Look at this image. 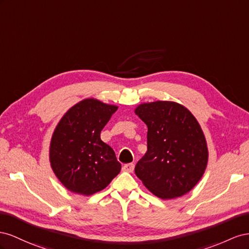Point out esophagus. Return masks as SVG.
Segmentation results:
<instances>
[{
	"mask_svg": "<svg viewBox=\"0 0 249 249\" xmlns=\"http://www.w3.org/2000/svg\"><path fill=\"white\" fill-rule=\"evenodd\" d=\"M134 170V165L133 164H126L123 166V171L128 172V173H132Z\"/></svg>",
	"mask_w": 249,
	"mask_h": 249,
	"instance_id": "obj_1",
	"label": "esophagus"
}]
</instances>
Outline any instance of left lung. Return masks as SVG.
<instances>
[{"mask_svg":"<svg viewBox=\"0 0 249 249\" xmlns=\"http://www.w3.org/2000/svg\"><path fill=\"white\" fill-rule=\"evenodd\" d=\"M147 125V151L134 172L161 199L181 197L201 179L209 160L207 140L192 112L173 101L142 103L134 109Z\"/></svg>","mask_w":249,"mask_h":249,"instance_id":"1","label":"left lung"}]
</instances>
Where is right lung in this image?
<instances>
[{
    "label": "right lung",
    "instance_id": "obj_1",
    "mask_svg": "<svg viewBox=\"0 0 249 249\" xmlns=\"http://www.w3.org/2000/svg\"><path fill=\"white\" fill-rule=\"evenodd\" d=\"M117 105L83 99L62 116L52 134L49 160L54 174L69 191L93 195L108 186L121 171L112 148L100 133Z\"/></svg>",
    "mask_w": 249,
    "mask_h": 249
}]
</instances>
